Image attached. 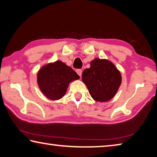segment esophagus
Segmentation results:
<instances>
[{"label": "esophagus", "mask_w": 157, "mask_h": 157, "mask_svg": "<svg viewBox=\"0 0 157 157\" xmlns=\"http://www.w3.org/2000/svg\"><path fill=\"white\" fill-rule=\"evenodd\" d=\"M76 73H78V75L81 77L82 76V69H77Z\"/></svg>", "instance_id": "1"}]
</instances>
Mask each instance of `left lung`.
I'll list each match as a JSON object with an SVG mask.
<instances>
[{"mask_svg":"<svg viewBox=\"0 0 157 157\" xmlns=\"http://www.w3.org/2000/svg\"><path fill=\"white\" fill-rule=\"evenodd\" d=\"M89 68L82 73V82L95 101L107 102L116 95L121 84V74L115 65L107 59L95 58Z\"/></svg>","mask_w":157,"mask_h":157,"instance_id":"left-lung-1","label":"left lung"}]
</instances>
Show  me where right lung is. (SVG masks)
I'll return each instance as SVG.
<instances>
[{"mask_svg":"<svg viewBox=\"0 0 157 157\" xmlns=\"http://www.w3.org/2000/svg\"><path fill=\"white\" fill-rule=\"evenodd\" d=\"M79 78L70 66L58 60L41 67L37 74V83L46 98L57 100L65 95L69 83Z\"/></svg>","mask_w":157,"mask_h":157,"instance_id":"add662e5","label":"right lung"}]
</instances>
